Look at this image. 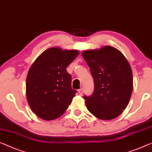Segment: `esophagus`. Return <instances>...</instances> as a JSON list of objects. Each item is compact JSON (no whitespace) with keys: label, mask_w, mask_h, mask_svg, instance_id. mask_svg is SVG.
<instances>
[{"label":"esophagus","mask_w":152,"mask_h":152,"mask_svg":"<svg viewBox=\"0 0 152 152\" xmlns=\"http://www.w3.org/2000/svg\"><path fill=\"white\" fill-rule=\"evenodd\" d=\"M78 94H79V95H80V96H82L83 94V89H79L78 91Z\"/></svg>","instance_id":"34e87169"}]
</instances>
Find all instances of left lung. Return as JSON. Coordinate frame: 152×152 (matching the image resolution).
I'll use <instances>...</instances> for the list:
<instances>
[{"instance_id": "obj_1", "label": "left lung", "mask_w": 152, "mask_h": 152, "mask_svg": "<svg viewBox=\"0 0 152 152\" xmlns=\"http://www.w3.org/2000/svg\"><path fill=\"white\" fill-rule=\"evenodd\" d=\"M94 78L92 96H84L89 111L97 118L110 120L127 107L133 90V76L128 61L110 46L83 52Z\"/></svg>"}]
</instances>
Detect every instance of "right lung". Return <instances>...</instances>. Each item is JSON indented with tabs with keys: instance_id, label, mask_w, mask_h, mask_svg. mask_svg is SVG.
<instances>
[{
	"instance_id": "obj_1",
	"label": "right lung",
	"mask_w": 152,
	"mask_h": 152,
	"mask_svg": "<svg viewBox=\"0 0 152 152\" xmlns=\"http://www.w3.org/2000/svg\"><path fill=\"white\" fill-rule=\"evenodd\" d=\"M79 53L77 50L50 48L31 65L26 80V99L31 109L39 118L47 121L57 119L76 96L66 67Z\"/></svg>"
}]
</instances>
